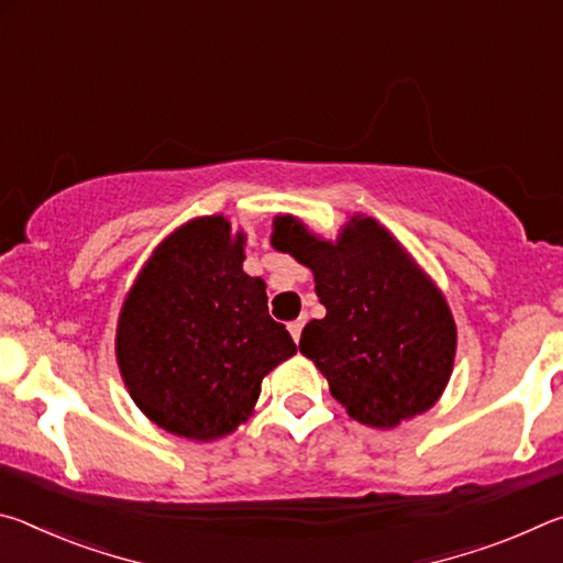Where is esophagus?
Here are the masks:
<instances>
[{
	"instance_id": "34e87169",
	"label": "esophagus",
	"mask_w": 563,
	"mask_h": 563,
	"mask_svg": "<svg viewBox=\"0 0 563 563\" xmlns=\"http://www.w3.org/2000/svg\"><path fill=\"white\" fill-rule=\"evenodd\" d=\"M302 325H305V318H298V320H292V322H288V332L292 335V340L298 342L300 340V332H302Z\"/></svg>"
}]
</instances>
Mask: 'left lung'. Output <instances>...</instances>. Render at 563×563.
<instances>
[{
    "mask_svg": "<svg viewBox=\"0 0 563 563\" xmlns=\"http://www.w3.org/2000/svg\"><path fill=\"white\" fill-rule=\"evenodd\" d=\"M273 241L316 275L328 312L305 325L300 352L347 415L393 430L427 412L450 383L456 325L442 290L395 235L352 216L332 243L280 216Z\"/></svg>",
    "mask_w": 563,
    "mask_h": 563,
    "instance_id": "left-lung-1",
    "label": "left lung"
}]
</instances>
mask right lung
<instances>
[{
	"label": "right lung",
	"instance_id": "right-lung-1",
	"mask_svg": "<svg viewBox=\"0 0 563 563\" xmlns=\"http://www.w3.org/2000/svg\"><path fill=\"white\" fill-rule=\"evenodd\" d=\"M245 233L223 216L176 228L123 300L117 360L151 422L188 440L231 434L253 415L263 377L298 347L243 271Z\"/></svg>",
	"mask_w": 563,
	"mask_h": 563
}]
</instances>
